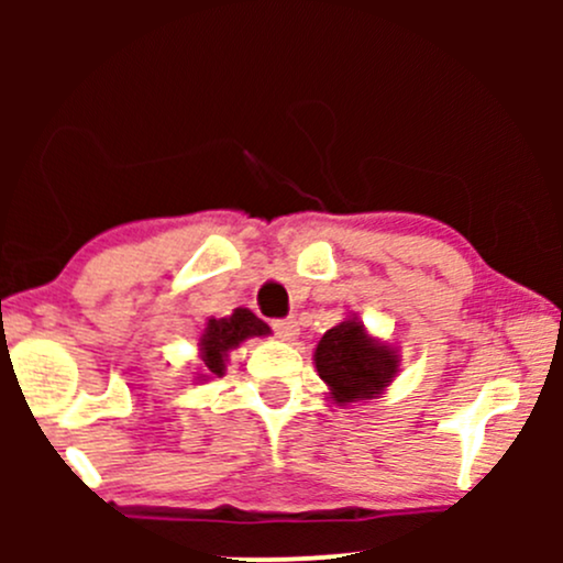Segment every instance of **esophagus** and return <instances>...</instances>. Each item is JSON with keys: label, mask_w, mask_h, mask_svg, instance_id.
<instances>
[{"label": "esophagus", "mask_w": 563, "mask_h": 563, "mask_svg": "<svg viewBox=\"0 0 563 563\" xmlns=\"http://www.w3.org/2000/svg\"><path fill=\"white\" fill-rule=\"evenodd\" d=\"M273 328H275L277 339H283V341H294L296 335H299V322L296 320H275Z\"/></svg>", "instance_id": "obj_1"}]
</instances>
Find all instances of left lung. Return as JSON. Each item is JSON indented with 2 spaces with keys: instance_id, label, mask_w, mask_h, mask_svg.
<instances>
[{
  "instance_id": "8db88e82",
  "label": "left lung",
  "mask_w": 563,
  "mask_h": 563,
  "mask_svg": "<svg viewBox=\"0 0 563 563\" xmlns=\"http://www.w3.org/2000/svg\"><path fill=\"white\" fill-rule=\"evenodd\" d=\"M318 376L328 384L335 405L378 397L397 376L399 357L394 349L367 335L357 318H349L320 339L314 349Z\"/></svg>"
}]
</instances>
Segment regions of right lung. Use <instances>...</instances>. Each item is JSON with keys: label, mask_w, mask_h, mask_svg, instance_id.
<instances>
[{"label": "right lung", "mask_w": 563, "mask_h": 563, "mask_svg": "<svg viewBox=\"0 0 563 563\" xmlns=\"http://www.w3.org/2000/svg\"><path fill=\"white\" fill-rule=\"evenodd\" d=\"M269 325L256 318L251 309L238 307L230 318H211L206 322V331L200 335V360H203L206 373L200 378L224 376V363L232 349H238L251 335H267Z\"/></svg>", "instance_id": "1"}]
</instances>
